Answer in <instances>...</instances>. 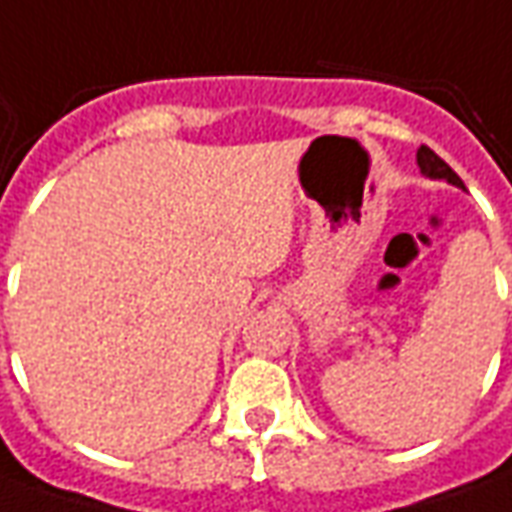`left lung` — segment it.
Instances as JSON below:
<instances>
[{
	"label": "left lung",
	"instance_id": "obj_1",
	"mask_svg": "<svg viewBox=\"0 0 512 512\" xmlns=\"http://www.w3.org/2000/svg\"><path fill=\"white\" fill-rule=\"evenodd\" d=\"M416 163L424 177H430V180H446L449 185H457V188H463V191H466V185H463V180L457 177L455 169H452L443 157L435 155L430 146H424V144L418 146Z\"/></svg>",
	"mask_w": 512,
	"mask_h": 512
}]
</instances>
